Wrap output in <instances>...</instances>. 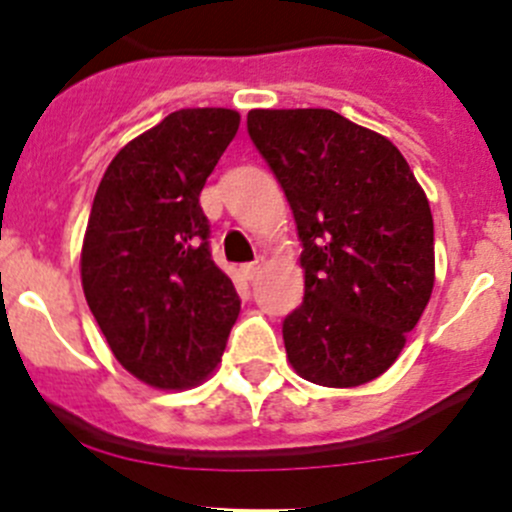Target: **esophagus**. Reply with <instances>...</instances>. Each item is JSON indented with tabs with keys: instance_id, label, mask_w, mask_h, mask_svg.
<instances>
[{
	"instance_id": "1",
	"label": "esophagus",
	"mask_w": 512,
	"mask_h": 512,
	"mask_svg": "<svg viewBox=\"0 0 512 512\" xmlns=\"http://www.w3.org/2000/svg\"><path fill=\"white\" fill-rule=\"evenodd\" d=\"M262 265H265V260H262V257H257V260L245 262V265H240V272L247 277V280H255L257 272L262 270Z\"/></svg>"
}]
</instances>
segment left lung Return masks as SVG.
I'll list each match as a JSON object with an SVG mask.
<instances>
[{"label":"left lung","instance_id":"obj_1","mask_svg":"<svg viewBox=\"0 0 512 512\" xmlns=\"http://www.w3.org/2000/svg\"><path fill=\"white\" fill-rule=\"evenodd\" d=\"M302 240L304 302L287 314L289 364L347 389L384 374L433 289L426 193L389 138L329 108L247 113Z\"/></svg>","mask_w":512,"mask_h":512}]
</instances>
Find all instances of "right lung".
<instances>
[{"mask_svg": "<svg viewBox=\"0 0 512 512\" xmlns=\"http://www.w3.org/2000/svg\"><path fill=\"white\" fill-rule=\"evenodd\" d=\"M237 126L230 108L170 113L118 151L91 205L81 250L86 302L123 369L158 389L200 384L240 314L200 208Z\"/></svg>", "mask_w": 512, "mask_h": 512, "instance_id": "add662e5", "label": "right lung"}]
</instances>
